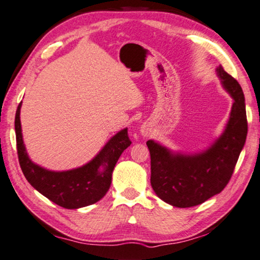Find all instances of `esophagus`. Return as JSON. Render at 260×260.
Instances as JSON below:
<instances>
[{
    "label": "esophagus",
    "instance_id": "34e87169",
    "mask_svg": "<svg viewBox=\"0 0 260 260\" xmlns=\"http://www.w3.org/2000/svg\"><path fill=\"white\" fill-rule=\"evenodd\" d=\"M150 132H151V131H150V128H149V126L146 125V123H145V125H142L141 128H140V133H141L142 137H145V138L149 137Z\"/></svg>",
    "mask_w": 260,
    "mask_h": 260
}]
</instances>
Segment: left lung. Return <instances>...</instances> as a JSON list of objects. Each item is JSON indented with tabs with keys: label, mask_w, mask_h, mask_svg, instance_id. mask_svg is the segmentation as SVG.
Listing matches in <instances>:
<instances>
[{
	"label": "left lung",
	"mask_w": 260,
	"mask_h": 260,
	"mask_svg": "<svg viewBox=\"0 0 260 260\" xmlns=\"http://www.w3.org/2000/svg\"><path fill=\"white\" fill-rule=\"evenodd\" d=\"M221 84L233 98L224 131L205 150L172 151L147 141L150 152L151 187L164 203L179 208L193 207L220 193L232 178L248 134L245 98L241 85L222 66L216 68Z\"/></svg>",
	"instance_id": "obj_1"
}]
</instances>
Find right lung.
Masks as SVG:
<instances>
[{
    "mask_svg": "<svg viewBox=\"0 0 260 260\" xmlns=\"http://www.w3.org/2000/svg\"><path fill=\"white\" fill-rule=\"evenodd\" d=\"M19 103L15 117L16 142L20 168L27 182L53 203L77 209L100 201L112 182V172L122 151L131 146L127 128L113 135L102 150L84 166L72 170L52 171L32 162L23 141Z\"/></svg>",
    "mask_w": 260,
    "mask_h": 260,
    "instance_id": "right-lung-1",
    "label": "right lung"
}]
</instances>
